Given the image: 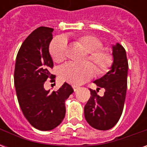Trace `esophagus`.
Instances as JSON below:
<instances>
[{
  "mask_svg": "<svg viewBox=\"0 0 147 147\" xmlns=\"http://www.w3.org/2000/svg\"><path fill=\"white\" fill-rule=\"evenodd\" d=\"M72 87H73L74 91H76V90H78L80 89V87H79V86H72Z\"/></svg>",
  "mask_w": 147,
  "mask_h": 147,
  "instance_id": "obj_1",
  "label": "esophagus"
}]
</instances>
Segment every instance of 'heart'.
<instances>
[{
  "label": "heart",
  "mask_w": 147,
  "mask_h": 147,
  "mask_svg": "<svg viewBox=\"0 0 147 147\" xmlns=\"http://www.w3.org/2000/svg\"><path fill=\"white\" fill-rule=\"evenodd\" d=\"M76 42L87 53V60L94 64L98 73L103 74L109 70L113 59L109 52L102 49V43L98 38L90 34H83L76 37ZM49 52L55 62H61L66 57L67 40L64 37H57L52 41ZM94 68L91 64L77 65L67 63L61 66L59 76L63 82L72 85H80L92 78Z\"/></svg>",
  "instance_id": "heart-1"
}]
</instances>
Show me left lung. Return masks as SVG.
Masks as SVG:
<instances>
[{"label":"left lung","mask_w":147,"mask_h":147,"mask_svg":"<svg viewBox=\"0 0 147 147\" xmlns=\"http://www.w3.org/2000/svg\"><path fill=\"white\" fill-rule=\"evenodd\" d=\"M113 61L107 73L94 83L98 90L104 88L105 92L101 97L95 90H90V98L84 107V116L87 123L98 130H109L113 127L123 112L127 91L128 63L126 51L120 43L112 45Z\"/></svg>","instance_id":"obj_1"}]
</instances>
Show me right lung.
<instances>
[{
    "mask_svg": "<svg viewBox=\"0 0 147 147\" xmlns=\"http://www.w3.org/2000/svg\"><path fill=\"white\" fill-rule=\"evenodd\" d=\"M53 29L40 27L23 42L18 52L14 71V83L18 102L24 117L40 131H50L57 127L65 117L64 102L73 93L64 83L57 91L50 93L44 88L53 61L49 47Z\"/></svg>",
    "mask_w": 147,
    "mask_h": 147,
    "instance_id": "1",
    "label": "right lung"
}]
</instances>
